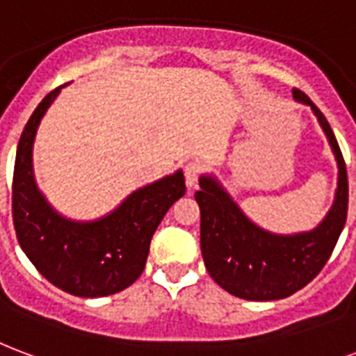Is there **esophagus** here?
Listing matches in <instances>:
<instances>
[{"label":"esophagus","mask_w":356,"mask_h":356,"mask_svg":"<svg viewBox=\"0 0 356 356\" xmlns=\"http://www.w3.org/2000/svg\"><path fill=\"white\" fill-rule=\"evenodd\" d=\"M200 175H202V165L198 162H188L185 165V179L188 188H194V186L198 185Z\"/></svg>","instance_id":"esophagus-1"}]
</instances>
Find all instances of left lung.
Listing matches in <instances>:
<instances>
[{
  "label": "left lung",
  "instance_id": "obj_1",
  "mask_svg": "<svg viewBox=\"0 0 356 356\" xmlns=\"http://www.w3.org/2000/svg\"><path fill=\"white\" fill-rule=\"evenodd\" d=\"M298 104L309 105L338 162V188L332 207L313 230L273 234L247 217L215 175L200 177L194 198L200 205V245L207 272L218 286L243 300L268 302L291 296L317 277L347 218V170L325 115L304 92L292 90Z\"/></svg>",
  "mask_w": 356,
  "mask_h": 356
}]
</instances>
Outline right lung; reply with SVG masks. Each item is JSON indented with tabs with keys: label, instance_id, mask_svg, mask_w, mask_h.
I'll return each instance as SVG.
<instances>
[{
	"label": "right lung",
	"instance_id": "1",
	"mask_svg": "<svg viewBox=\"0 0 356 356\" xmlns=\"http://www.w3.org/2000/svg\"><path fill=\"white\" fill-rule=\"evenodd\" d=\"M64 86L44 96L20 136L13 177V220L22 251L44 279L73 296L99 298L124 291L141 275L152 234L171 205L185 196V175L177 170L141 186L96 220L60 215L35 183L33 141L41 118Z\"/></svg>",
	"mask_w": 356,
	"mask_h": 356
}]
</instances>
